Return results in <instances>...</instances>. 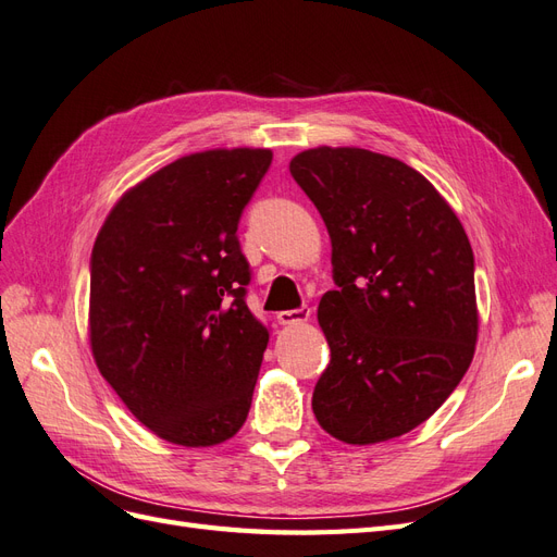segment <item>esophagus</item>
<instances>
[{"instance_id": "1", "label": "esophagus", "mask_w": 557, "mask_h": 557, "mask_svg": "<svg viewBox=\"0 0 557 557\" xmlns=\"http://www.w3.org/2000/svg\"><path fill=\"white\" fill-rule=\"evenodd\" d=\"M276 318L281 325H299V323H307V320L311 318V309L301 307V309H293V311H281Z\"/></svg>"}]
</instances>
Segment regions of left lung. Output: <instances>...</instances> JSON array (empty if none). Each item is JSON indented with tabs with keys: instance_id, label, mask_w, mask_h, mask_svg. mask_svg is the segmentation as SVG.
<instances>
[{
	"instance_id": "left-lung-1",
	"label": "left lung",
	"mask_w": 557,
	"mask_h": 557,
	"mask_svg": "<svg viewBox=\"0 0 557 557\" xmlns=\"http://www.w3.org/2000/svg\"><path fill=\"white\" fill-rule=\"evenodd\" d=\"M290 174L323 215L336 283L318 305L332 360L313 413L344 444L395 440L442 407L474 358L467 232L440 190L391 156L318 146Z\"/></svg>"
}]
</instances>
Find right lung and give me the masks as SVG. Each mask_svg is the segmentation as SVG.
Segmentation results:
<instances>
[{
	"mask_svg": "<svg viewBox=\"0 0 557 557\" xmlns=\"http://www.w3.org/2000/svg\"><path fill=\"white\" fill-rule=\"evenodd\" d=\"M269 148H211L115 201L90 267L99 374L160 440L205 448L246 423L269 330L250 313L237 227Z\"/></svg>",
	"mask_w": 557,
	"mask_h": 557,
	"instance_id": "right-lung-1",
	"label": "right lung"
}]
</instances>
